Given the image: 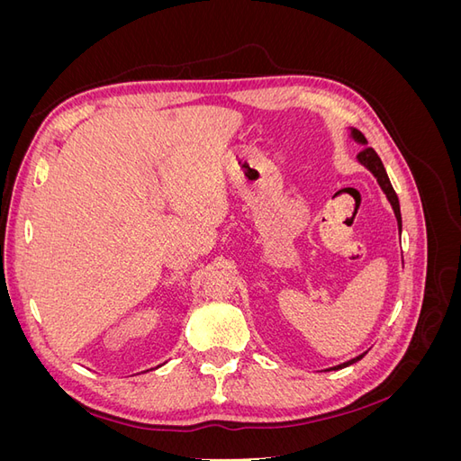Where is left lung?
Masks as SVG:
<instances>
[{
    "mask_svg": "<svg viewBox=\"0 0 461 461\" xmlns=\"http://www.w3.org/2000/svg\"><path fill=\"white\" fill-rule=\"evenodd\" d=\"M352 138H354L356 142H359V144H364V146L367 144L366 136L361 134L359 131H356V129H352ZM357 161H359L361 165H364V167H367V169H369V171L375 175L376 183L381 185V188H383V192L386 194V198H388L390 205H393V209H394V215H396V221H398V227H400V230H402L400 202H398V196H396V192H394L393 185H390V178H388V175H386V171H384V165H383L381 158L376 156V151H375L373 148H364V149H361V151L357 153ZM361 357H364V354L357 356V357H354V359H350V361H346V364H340V366H337V367H332V369L337 371V369H342V367L352 366V364H356V361H359Z\"/></svg>",
    "mask_w": 461,
    "mask_h": 461,
    "instance_id": "8db88e82",
    "label": "left lung"
}]
</instances>
